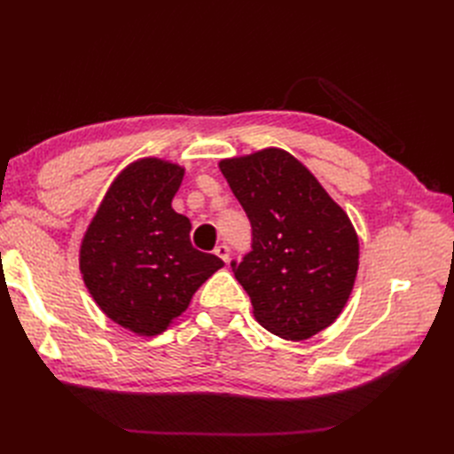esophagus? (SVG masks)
<instances>
[{"label": "esophagus", "instance_id": "obj_1", "mask_svg": "<svg viewBox=\"0 0 454 454\" xmlns=\"http://www.w3.org/2000/svg\"><path fill=\"white\" fill-rule=\"evenodd\" d=\"M214 254H215L219 259H223L225 263H227V261H229V254H231V250H229V246H227V244H219V246H215Z\"/></svg>", "mask_w": 454, "mask_h": 454}]
</instances>
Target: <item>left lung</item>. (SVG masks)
<instances>
[{
	"mask_svg": "<svg viewBox=\"0 0 454 454\" xmlns=\"http://www.w3.org/2000/svg\"><path fill=\"white\" fill-rule=\"evenodd\" d=\"M219 170L252 225V252L231 261L255 320L305 340L345 309L358 272V235L345 210L284 149L225 159Z\"/></svg>",
	"mask_w": 454,
	"mask_h": 454,
	"instance_id": "left-lung-1",
	"label": "left lung"
}]
</instances>
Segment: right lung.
<instances>
[{
  "label": "right lung",
  "instance_id": "right-lung-1",
  "mask_svg": "<svg viewBox=\"0 0 454 454\" xmlns=\"http://www.w3.org/2000/svg\"><path fill=\"white\" fill-rule=\"evenodd\" d=\"M184 168L142 159L122 170L81 242L79 269L107 318L138 335H159L187 307L199 287L223 267L193 248L191 222L172 199Z\"/></svg>",
  "mask_w": 454,
  "mask_h": 454
}]
</instances>
